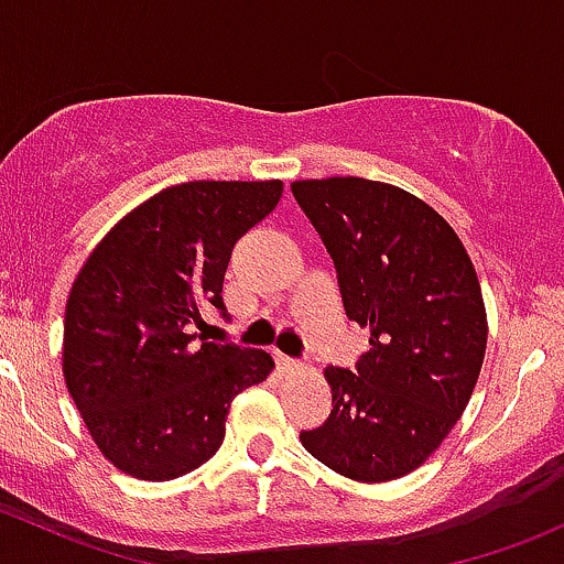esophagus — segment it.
Returning <instances> with one entry per match:
<instances>
[{
	"mask_svg": "<svg viewBox=\"0 0 564 564\" xmlns=\"http://www.w3.org/2000/svg\"><path fill=\"white\" fill-rule=\"evenodd\" d=\"M275 366H278V371H294V368H300V362L297 360H292V357H286V355H278L275 351Z\"/></svg>",
	"mask_w": 564,
	"mask_h": 564,
	"instance_id": "34e87169",
	"label": "esophagus"
}]
</instances>
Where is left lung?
<instances>
[{
  "label": "left lung",
  "instance_id": "left-lung-1",
  "mask_svg": "<svg viewBox=\"0 0 564 564\" xmlns=\"http://www.w3.org/2000/svg\"><path fill=\"white\" fill-rule=\"evenodd\" d=\"M292 193L333 259L346 316L371 329L355 371H324L333 412L300 440L338 475L395 480L469 403L488 338L480 281L451 224L401 187L329 176Z\"/></svg>",
  "mask_w": 564,
  "mask_h": 564
}]
</instances>
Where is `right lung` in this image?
Listing matches in <instances>:
<instances>
[{
	"mask_svg": "<svg viewBox=\"0 0 564 564\" xmlns=\"http://www.w3.org/2000/svg\"><path fill=\"white\" fill-rule=\"evenodd\" d=\"M281 180L185 182L119 220L78 272L65 311V382L95 445L141 480H174L224 445L231 401L272 357L193 333L226 314L224 272L275 209Z\"/></svg>",
	"mask_w": 564,
	"mask_h": 564,
	"instance_id": "right-lung-1",
	"label": "right lung"
}]
</instances>
